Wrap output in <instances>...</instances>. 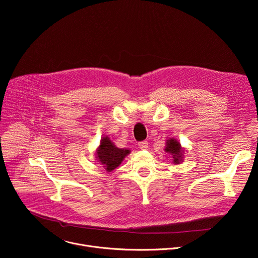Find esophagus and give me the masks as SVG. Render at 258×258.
I'll return each instance as SVG.
<instances>
[{"mask_svg":"<svg viewBox=\"0 0 258 258\" xmlns=\"http://www.w3.org/2000/svg\"><path fill=\"white\" fill-rule=\"evenodd\" d=\"M138 146H139V148H140V149H143V150H145V149H147V148H148V142H147V141L139 142V143H138Z\"/></svg>","mask_w":258,"mask_h":258,"instance_id":"esophagus-1","label":"esophagus"}]
</instances>
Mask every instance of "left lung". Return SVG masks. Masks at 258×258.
<instances>
[{
    "instance_id": "left-lung-1",
    "label": "left lung",
    "mask_w": 258,
    "mask_h": 258,
    "mask_svg": "<svg viewBox=\"0 0 258 258\" xmlns=\"http://www.w3.org/2000/svg\"><path fill=\"white\" fill-rule=\"evenodd\" d=\"M165 151L168 152L172 156L173 162L175 163V165H179L181 161H183L182 159H183L184 150L176 139L171 138V139L167 140V145H166Z\"/></svg>"
}]
</instances>
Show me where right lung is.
Here are the masks:
<instances>
[{"label": "right lung", "mask_w": 258, "mask_h": 258, "mask_svg": "<svg viewBox=\"0 0 258 258\" xmlns=\"http://www.w3.org/2000/svg\"><path fill=\"white\" fill-rule=\"evenodd\" d=\"M130 152L131 151L128 149L116 147L110 138L104 137L102 138L100 146L96 151V158L101 165H103L106 171L111 172L120 165Z\"/></svg>", "instance_id": "1"}]
</instances>
